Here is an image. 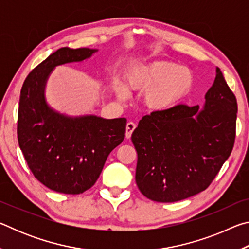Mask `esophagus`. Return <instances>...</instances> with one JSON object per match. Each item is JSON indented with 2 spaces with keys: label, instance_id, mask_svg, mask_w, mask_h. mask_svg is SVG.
Wrapping results in <instances>:
<instances>
[{
  "label": "esophagus",
  "instance_id": "1",
  "mask_svg": "<svg viewBox=\"0 0 249 249\" xmlns=\"http://www.w3.org/2000/svg\"><path fill=\"white\" fill-rule=\"evenodd\" d=\"M135 127H136V124L133 123V122H128V123L126 124V138H127V140L132 136V133Z\"/></svg>",
  "mask_w": 249,
  "mask_h": 249
}]
</instances>
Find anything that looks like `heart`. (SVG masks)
Segmentation results:
<instances>
[{"label":"heart","instance_id":"1","mask_svg":"<svg viewBox=\"0 0 249 249\" xmlns=\"http://www.w3.org/2000/svg\"><path fill=\"white\" fill-rule=\"evenodd\" d=\"M128 90H146L144 102L154 111H167L178 104L193 86V74L188 68L170 61H153L130 69L125 75ZM117 98L125 100L128 91L116 86Z\"/></svg>","mask_w":249,"mask_h":249}]
</instances>
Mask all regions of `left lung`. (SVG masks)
Here are the masks:
<instances>
[{
	"label": "left lung",
	"instance_id": "1",
	"mask_svg": "<svg viewBox=\"0 0 249 249\" xmlns=\"http://www.w3.org/2000/svg\"><path fill=\"white\" fill-rule=\"evenodd\" d=\"M237 102L222 71L203 107L179 104L145 115L132 134L137 187L156 202H177L204 191L234 146Z\"/></svg>",
	"mask_w": 249,
	"mask_h": 249
}]
</instances>
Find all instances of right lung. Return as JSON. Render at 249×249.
<instances>
[{
  "label": "right lung",
  "mask_w": 249,
  "mask_h": 249,
  "mask_svg": "<svg viewBox=\"0 0 249 249\" xmlns=\"http://www.w3.org/2000/svg\"><path fill=\"white\" fill-rule=\"evenodd\" d=\"M98 49L62 47L32 70L20 90L18 138L29 169L50 190L80 195L102 172L109 153L123 142L126 119L68 116L54 111L45 88L57 66L80 62Z\"/></svg>",
  "instance_id": "1"
}]
</instances>
